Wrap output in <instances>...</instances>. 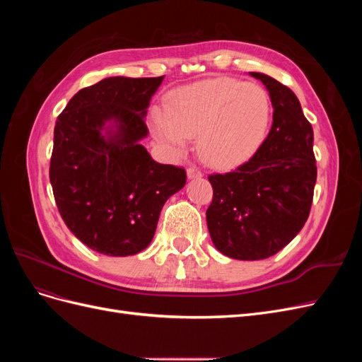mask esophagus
I'll use <instances>...</instances> for the list:
<instances>
[{
	"label": "esophagus",
	"mask_w": 362,
	"mask_h": 362,
	"mask_svg": "<svg viewBox=\"0 0 362 362\" xmlns=\"http://www.w3.org/2000/svg\"><path fill=\"white\" fill-rule=\"evenodd\" d=\"M187 177H189L190 180H193V178H201V177H202V172H201L198 168L192 166V168L187 169Z\"/></svg>",
	"instance_id": "34e87169"
}]
</instances>
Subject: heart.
<instances>
[{
    "instance_id": "1",
    "label": "heart",
    "mask_w": 362,
    "mask_h": 362,
    "mask_svg": "<svg viewBox=\"0 0 362 362\" xmlns=\"http://www.w3.org/2000/svg\"><path fill=\"white\" fill-rule=\"evenodd\" d=\"M272 103L264 87L234 78H210L175 90L168 110L152 108L156 137L175 154L196 136L199 156L216 168H233L255 154L264 141Z\"/></svg>"
}]
</instances>
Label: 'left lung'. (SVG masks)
I'll return each instance as SVG.
<instances>
[{
	"label": "left lung",
	"mask_w": 362,
	"mask_h": 362,
	"mask_svg": "<svg viewBox=\"0 0 362 362\" xmlns=\"http://www.w3.org/2000/svg\"><path fill=\"white\" fill-rule=\"evenodd\" d=\"M267 87L273 105L269 136L246 163L211 173L206 225L217 250L235 259H264L286 247L310 216L317 166L314 133L287 86L250 72Z\"/></svg>",
	"instance_id": "8db88e82"
}]
</instances>
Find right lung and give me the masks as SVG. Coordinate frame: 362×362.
Returning a JSON list of instances; mask_svg holds the SVG:
<instances>
[{
	"label": "right lung",
	"mask_w": 362,
	"mask_h": 362,
	"mask_svg": "<svg viewBox=\"0 0 362 362\" xmlns=\"http://www.w3.org/2000/svg\"><path fill=\"white\" fill-rule=\"evenodd\" d=\"M164 78L110 76L72 96L54 128L49 181L71 233L100 254L128 257L148 247L160 211L187 173L151 158L146 108ZM118 128L105 138L102 128Z\"/></svg>",
	"instance_id": "right-lung-1"
}]
</instances>
